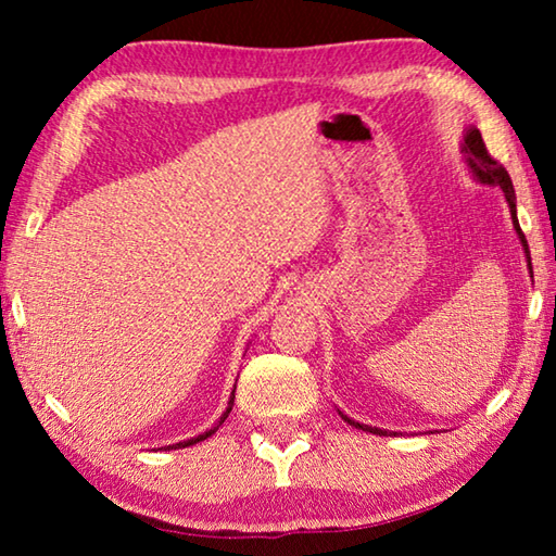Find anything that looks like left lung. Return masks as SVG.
<instances>
[{
  "label": "left lung",
  "instance_id": "1",
  "mask_svg": "<svg viewBox=\"0 0 556 556\" xmlns=\"http://www.w3.org/2000/svg\"><path fill=\"white\" fill-rule=\"evenodd\" d=\"M464 154H466V162L470 166V172L476 174V178L481 184H493V186H501L505 199H507V205H510V215H513V225L517 235H520V242L522 248L527 252V262H530V269H532V260H530V250H527V240H525V232L520 230V223H517V211H515V188H513V181H510V174L505 172V166L497 162V159H493L491 154H488L485 149V142L481 137V131L478 129H468V135L464 137ZM343 417V414H341ZM348 425H353L355 429H363V431H370V434H380L384 437L388 431L382 429H375V427H368V425H357V421H353L351 417H343Z\"/></svg>",
  "mask_w": 556,
  "mask_h": 556
}]
</instances>
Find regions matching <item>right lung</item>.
<instances>
[{
	"instance_id": "1",
	"label": "right lung",
	"mask_w": 556,
	"mask_h": 556,
	"mask_svg": "<svg viewBox=\"0 0 556 556\" xmlns=\"http://www.w3.org/2000/svg\"><path fill=\"white\" fill-rule=\"evenodd\" d=\"M232 402H235V392L230 394V402H228V409H225V414L220 417V421H218V427L223 425L225 419H228V414H230V409H232ZM218 427H213V429H208V431H203L201 437H195V439H188V441H178V444H174V446H168V448H186V446H193V444H199V441H203V439H208L215 429Z\"/></svg>"
}]
</instances>
